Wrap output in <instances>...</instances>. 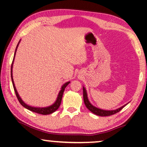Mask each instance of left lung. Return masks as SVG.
<instances>
[{
    "mask_svg": "<svg viewBox=\"0 0 147 147\" xmlns=\"http://www.w3.org/2000/svg\"><path fill=\"white\" fill-rule=\"evenodd\" d=\"M83 99H84V105H85L86 108H87L90 111H91L92 113H94V114L98 116H100V117H107V116H111V115H114L115 113H117L118 112H119L120 111H121L122 109L125 107V105H124V106L120 107L119 109L114 111H105V110H102V109L96 108V107L92 106V105L90 103L89 101H88L87 94H86V91L85 88L84 87H83Z\"/></svg>",
    "mask_w": 147,
    "mask_h": 147,
    "instance_id": "left-lung-1",
    "label": "left lung"
}]
</instances>
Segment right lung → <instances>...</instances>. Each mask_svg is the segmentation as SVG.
<instances>
[{"mask_svg": "<svg viewBox=\"0 0 147 147\" xmlns=\"http://www.w3.org/2000/svg\"><path fill=\"white\" fill-rule=\"evenodd\" d=\"M18 43H19V42H18ZM18 45V44L17 45V47H16V49H17ZM16 49L15 53H14V56H15V53H16ZM14 58H13V61H14ZM13 61H12V65H11V79H12V85H13V88H14V92H15L16 96V97H17L18 100V101H19V102L20 103V105H21L22 106H23V107H24V108L28 109V110L30 111H32V112L38 113V114L44 115L51 114V113H53L55 112V111H57V109H59V107H60V105H61V101H62V98H63V94L64 91H65V88L67 87V86L70 83V82H66V83H65V84H63V86H62V88H61V91L59 92V95H58V97H57V100H56V102H55V103H54V104H53V105H51V106L48 107H45V108H36V107H32L28 106V105H26L25 103H24V102H23V101L22 100V99L20 98L19 95H18L17 91H16V88H15V86H14L13 79H12V63H13Z\"/></svg>", "mask_w": 147, "mask_h": 147, "instance_id": "1", "label": "right lung"}]
</instances>
